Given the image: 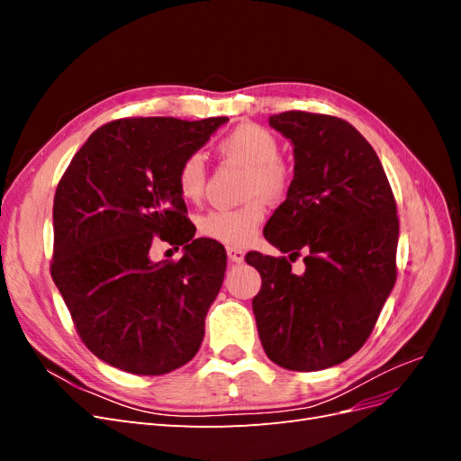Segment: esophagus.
<instances>
[{"mask_svg":"<svg viewBox=\"0 0 461 461\" xmlns=\"http://www.w3.org/2000/svg\"><path fill=\"white\" fill-rule=\"evenodd\" d=\"M227 256H229L230 263H242V261H244V249L229 246V248H227Z\"/></svg>","mask_w":461,"mask_h":461,"instance_id":"esophagus-1","label":"esophagus"}]
</instances>
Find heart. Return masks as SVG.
I'll use <instances>...</instances> for the list:
<instances>
[{"label":"heart","instance_id":"obj_1","mask_svg":"<svg viewBox=\"0 0 461 461\" xmlns=\"http://www.w3.org/2000/svg\"><path fill=\"white\" fill-rule=\"evenodd\" d=\"M217 151L222 158L239 161L248 169L246 194L248 198L259 196L263 200H281L288 186L290 176L286 167L278 161L281 148L276 138L258 124H240L221 138ZM178 190L188 202L202 198L205 185V163L200 153H192L178 167ZM265 219V209L259 200L240 207L212 209L200 219L203 236L227 246H244L256 239L259 225Z\"/></svg>","mask_w":461,"mask_h":461}]
</instances>
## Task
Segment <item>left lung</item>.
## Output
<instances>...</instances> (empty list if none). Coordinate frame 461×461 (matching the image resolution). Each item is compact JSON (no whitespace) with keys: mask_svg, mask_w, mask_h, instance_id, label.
I'll return each mask as SVG.
<instances>
[{"mask_svg":"<svg viewBox=\"0 0 461 461\" xmlns=\"http://www.w3.org/2000/svg\"><path fill=\"white\" fill-rule=\"evenodd\" d=\"M294 149L286 200L263 229L294 260L249 252L261 290L252 300L265 354L292 371L339 366L366 344L396 283L398 217L371 144L350 122L305 111L271 115Z\"/></svg>","mask_w":461,"mask_h":461,"instance_id":"8db88e82","label":"left lung"}]
</instances>
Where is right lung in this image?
I'll return each instance as SVG.
<instances>
[{"label": "right lung", "instance_id": "1", "mask_svg": "<svg viewBox=\"0 0 461 461\" xmlns=\"http://www.w3.org/2000/svg\"><path fill=\"white\" fill-rule=\"evenodd\" d=\"M227 117H138L90 134L53 200L51 276L88 350L134 375H165L196 356L227 269L222 244L196 239L178 167ZM184 246L149 258L152 236Z\"/></svg>", "mask_w": 461, "mask_h": 461}]
</instances>
